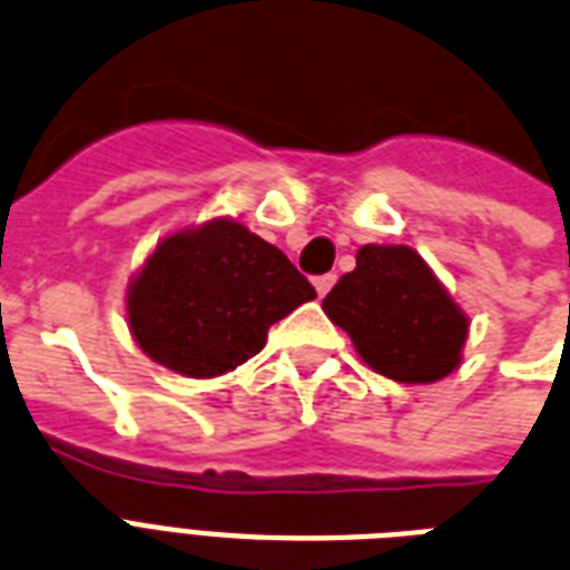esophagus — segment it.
Masks as SVG:
<instances>
[{"label": "esophagus", "mask_w": 570, "mask_h": 570, "mask_svg": "<svg viewBox=\"0 0 570 570\" xmlns=\"http://www.w3.org/2000/svg\"><path fill=\"white\" fill-rule=\"evenodd\" d=\"M333 285H335V276H333V273H324V276H317V279H315L317 297H326V291L333 288Z\"/></svg>", "instance_id": "obj_1"}]
</instances>
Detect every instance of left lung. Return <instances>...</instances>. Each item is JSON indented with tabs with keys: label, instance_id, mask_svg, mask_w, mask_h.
Wrapping results in <instances>:
<instances>
[{
	"label": "left lung",
	"instance_id": "obj_1",
	"mask_svg": "<svg viewBox=\"0 0 570 570\" xmlns=\"http://www.w3.org/2000/svg\"><path fill=\"white\" fill-rule=\"evenodd\" d=\"M324 312L390 381L431 383L461 363L466 317L407 246H363L356 271L324 297Z\"/></svg>",
	"mask_w": 570,
	"mask_h": 570
}]
</instances>
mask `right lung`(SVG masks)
<instances>
[{
  "instance_id": "add662e5",
  "label": "right lung",
  "mask_w": 570,
  "mask_h": 570,
  "mask_svg": "<svg viewBox=\"0 0 570 570\" xmlns=\"http://www.w3.org/2000/svg\"><path fill=\"white\" fill-rule=\"evenodd\" d=\"M315 288L273 244L232 219L166 237L127 294L136 342L187 377L232 372Z\"/></svg>"
}]
</instances>
